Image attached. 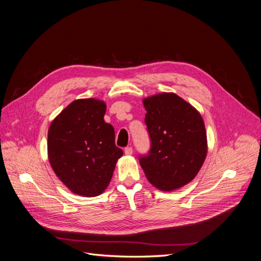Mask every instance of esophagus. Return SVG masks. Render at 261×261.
I'll list each match as a JSON object with an SVG mask.
<instances>
[{
	"instance_id": "1",
	"label": "esophagus",
	"mask_w": 261,
	"mask_h": 261,
	"mask_svg": "<svg viewBox=\"0 0 261 261\" xmlns=\"http://www.w3.org/2000/svg\"><path fill=\"white\" fill-rule=\"evenodd\" d=\"M124 152H125L126 155H132L133 154V148L132 147H126L125 150H124Z\"/></svg>"
}]
</instances>
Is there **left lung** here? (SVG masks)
I'll use <instances>...</instances> for the list:
<instances>
[{
  "label": "left lung",
  "instance_id": "1",
  "mask_svg": "<svg viewBox=\"0 0 261 261\" xmlns=\"http://www.w3.org/2000/svg\"><path fill=\"white\" fill-rule=\"evenodd\" d=\"M151 149L140 156L149 183L163 192L187 185L196 177L208 152L207 133L200 113L173 92L143 99Z\"/></svg>",
  "mask_w": 261,
  "mask_h": 261
}]
</instances>
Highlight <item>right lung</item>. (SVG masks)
I'll return each mask as SVG.
<instances>
[{
    "mask_svg": "<svg viewBox=\"0 0 261 261\" xmlns=\"http://www.w3.org/2000/svg\"><path fill=\"white\" fill-rule=\"evenodd\" d=\"M103 100L77 99L52 121L48 130L51 168L70 192L83 197L103 193L123 150L115 133L105 122Z\"/></svg>",
    "mask_w": 261,
    "mask_h": 261,
    "instance_id": "right-lung-1",
    "label": "right lung"
}]
</instances>
